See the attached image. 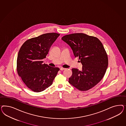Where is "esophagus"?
Masks as SVG:
<instances>
[{"label": "esophagus", "mask_w": 126, "mask_h": 126, "mask_svg": "<svg viewBox=\"0 0 126 126\" xmlns=\"http://www.w3.org/2000/svg\"><path fill=\"white\" fill-rule=\"evenodd\" d=\"M65 68H63V67H61V68H60V70H61V71H63V70H65Z\"/></svg>", "instance_id": "esophagus-1"}]
</instances>
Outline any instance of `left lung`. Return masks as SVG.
Instances as JSON below:
<instances>
[{
	"mask_svg": "<svg viewBox=\"0 0 126 126\" xmlns=\"http://www.w3.org/2000/svg\"><path fill=\"white\" fill-rule=\"evenodd\" d=\"M61 39L71 47L83 65L81 70L72 69L69 83L81 91L95 86L103 78L108 65L107 53L102 42L95 37L83 33L65 35Z\"/></svg>",
	"mask_w": 126,
	"mask_h": 126,
	"instance_id": "8db88e82",
	"label": "left lung"
}]
</instances>
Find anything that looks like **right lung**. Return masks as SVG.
Masks as SVG:
<instances>
[{
  "instance_id": "obj_1",
  "label": "right lung",
  "mask_w": 126,
  "mask_h": 126,
  "mask_svg": "<svg viewBox=\"0 0 126 126\" xmlns=\"http://www.w3.org/2000/svg\"><path fill=\"white\" fill-rule=\"evenodd\" d=\"M60 34L49 33L28 40L21 46L17 58V72L24 83L32 91L45 90L53 83L60 70L43 64L50 48Z\"/></svg>"
}]
</instances>
